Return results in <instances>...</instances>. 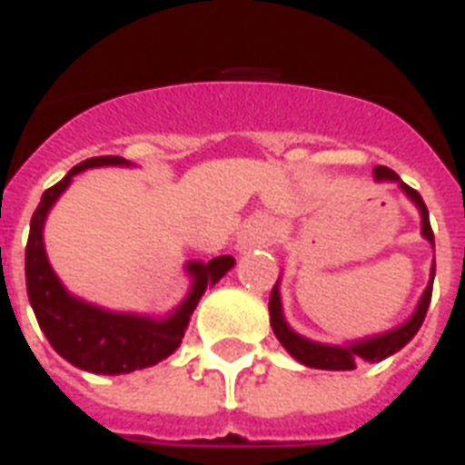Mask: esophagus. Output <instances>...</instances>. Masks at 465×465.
Returning <instances> with one entry per match:
<instances>
[{
  "label": "esophagus",
  "instance_id": "34e87169",
  "mask_svg": "<svg viewBox=\"0 0 465 465\" xmlns=\"http://www.w3.org/2000/svg\"><path fill=\"white\" fill-rule=\"evenodd\" d=\"M273 236V222L269 216H256L252 222L243 226L242 236H239V246L242 249H252V246H262L269 243Z\"/></svg>",
  "mask_w": 465,
  "mask_h": 465
}]
</instances>
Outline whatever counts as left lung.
<instances>
[{"mask_svg": "<svg viewBox=\"0 0 465 465\" xmlns=\"http://www.w3.org/2000/svg\"><path fill=\"white\" fill-rule=\"evenodd\" d=\"M376 179H383V182H399L401 189L409 193L411 199L416 202V206L420 209V229H423V236L433 243V229H430L429 222V209L420 199V193L416 189H411L409 183H403L399 179V173L391 172L389 166H376L373 169ZM433 273H436V266L430 269V282L426 286V292L420 296V303L416 313L411 316L409 322L393 329V331L383 333V336H376V339H366V341L351 343V346H323V343H313L309 339H303L299 333H293L286 322H283L282 313V299H279V289L273 286L272 299H269V313H272V329L276 333V339L283 343V349L292 353L293 359L302 361L303 366H312V369H326V371H351L359 366L361 361H383L389 359L391 353L401 351L406 343L416 336V331L420 329V323L426 319V312H429L430 293H433Z\"/></svg>", "mask_w": 465, "mask_h": 465, "instance_id": "left-lung-1", "label": "left lung"}]
</instances>
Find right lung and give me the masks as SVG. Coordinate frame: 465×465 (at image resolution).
Returning <instances> with one entry per match:
<instances>
[{
  "label": "right lung",
  "mask_w": 465,
  "mask_h": 465,
  "mask_svg": "<svg viewBox=\"0 0 465 465\" xmlns=\"http://www.w3.org/2000/svg\"><path fill=\"white\" fill-rule=\"evenodd\" d=\"M106 163H126V159L92 156L86 162L76 163L62 182L49 186L42 193V202L36 206L32 226H29V242H26V293H29L36 322L52 343V349L62 359L74 363L76 369L92 371V373H129V371L153 366L179 349L189 316L196 309L199 299L232 269L233 259L216 256L206 263H189V273L193 276L192 293L163 322H152V319L132 316V313L104 312V309H96L92 303L69 296L46 262L45 243H42L45 216L49 206L56 202V196L69 186L74 173L84 172L89 166H106Z\"/></svg>",
  "instance_id": "right-lung-1"
}]
</instances>
